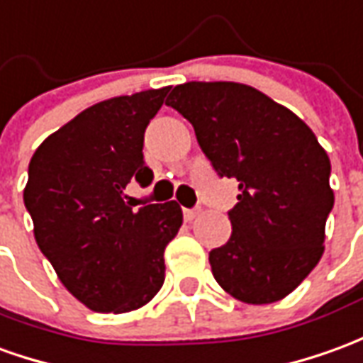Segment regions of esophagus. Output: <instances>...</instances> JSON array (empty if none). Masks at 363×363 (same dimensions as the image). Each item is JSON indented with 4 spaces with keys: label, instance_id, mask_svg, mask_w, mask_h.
Here are the masks:
<instances>
[{
    "label": "esophagus",
    "instance_id": "34e87169",
    "mask_svg": "<svg viewBox=\"0 0 363 363\" xmlns=\"http://www.w3.org/2000/svg\"><path fill=\"white\" fill-rule=\"evenodd\" d=\"M182 214H184V220L190 222V220H194V218L199 216L200 208H184V210H182Z\"/></svg>",
    "mask_w": 363,
    "mask_h": 363
}]
</instances>
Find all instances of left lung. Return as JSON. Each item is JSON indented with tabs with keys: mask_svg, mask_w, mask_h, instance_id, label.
Wrapping results in <instances>:
<instances>
[{
	"mask_svg": "<svg viewBox=\"0 0 363 363\" xmlns=\"http://www.w3.org/2000/svg\"><path fill=\"white\" fill-rule=\"evenodd\" d=\"M164 104L192 123L214 171L240 182L232 235L208 257L218 285L247 305L285 298L323 257L334 206L330 159L313 129L238 82L179 84Z\"/></svg>",
	"mask_w": 363,
	"mask_h": 363,
	"instance_id": "left-lung-1",
	"label": "left lung"
}]
</instances>
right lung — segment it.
I'll return each instance as SVG.
<instances>
[{
	"label": "right lung",
	"mask_w": 363,
	"mask_h": 363,
	"mask_svg": "<svg viewBox=\"0 0 363 363\" xmlns=\"http://www.w3.org/2000/svg\"><path fill=\"white\" fill-rule=\"evenodd\" d=\"M167 88L94 104L45 139L23 190L35 240L58 279L96 313H129L163 287L167 243L182 225L171 200L133 210L131 179L147 186L143 135Z\"/></svg>",
	"instance_id": "add662e5"
}]
</instances>
